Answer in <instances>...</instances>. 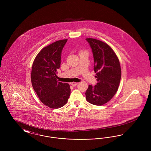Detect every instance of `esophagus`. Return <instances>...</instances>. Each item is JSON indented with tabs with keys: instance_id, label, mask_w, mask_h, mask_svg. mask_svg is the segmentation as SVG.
I'll return each instance as SVG.
<instances>
[{
	"instance_id": "esophagus-1",
	"label": "esophagus",
	"mask_w": 151,
	"mask_h": 151,
	"mask_svg": "<svg viewBox=\"0 0 151 151\" xmlns=\"http://www.w3.org/2000/svg\"><path fill=\"white\" fill-rule=\"evenodd\" d=\"M78 84V83H75V82H72V83H71V85L73 86H76Z\"/></svg>"
}]
</instances>
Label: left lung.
<instances>
[{"label":"left lung","instance_id":"obj_1","mask_svg":"<svg viewBox=\"0 0 151 151\" xmlns=\"http://www.w3.org/2000/svg\"><path fill=\"white\" fill-rule=\"evenodd\" d=\"M92 51L93 70L98 83L89 85L86 92V99L95 105H102L110 100L116 92L121 78L119 61L113 49L104 42L86 38Z\"/></svg>","mask_w":151,"mask_h":151}]
</instances>
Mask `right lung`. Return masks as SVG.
<instances>
[{"label": "right lung", "mask_w": 151, "mask_h": 151, "mask_svg": "<svg viewBox=\"0 0 151 151\" xmlns=\"http://www.w3.org/2000/svg\"><path fill=\"white\" fill-rule=\"evenodd\" d=\"M67 41V39L59 40L43 48L32 65L33 88L43 104L52 109L64 106L71 93L70 85L58 81L56 75L60 66L62 51Z\"/></svg>", "instance_id": "obj_1"}]
</instances>
